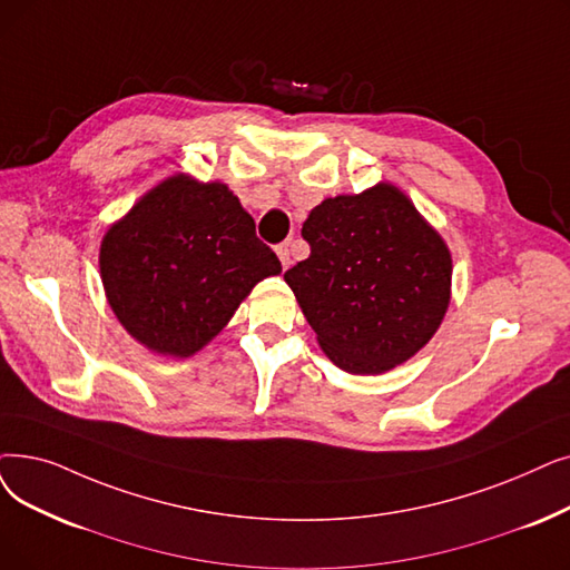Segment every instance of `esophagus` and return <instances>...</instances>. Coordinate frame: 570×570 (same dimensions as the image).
I'll list each match as a JSON object with an SVG mask.
<instances>
[{"label": "esophagus", "mask_w": 570, "mask_h": 570, "mask_svg": "<svg viewBox=\"0 0 570 570\" xmlns=\"http://www.w3.org/2000/svg\"><path fill=\"white\" fill-rule=\"evenodd\" d=\"M277 256H279V261H282V267L286 269V267L291 265V252H288L286 244H279V246H277Z\"/></svg>", "instance_id": "1"}]
</instances>
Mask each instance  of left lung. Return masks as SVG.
<instances>
[{
    "mask_svg": "<svg viewBox=\"0 0 570 570\" xmlns=\"http://www.w3.org/2000/svg\"><path fill=\"white\" fill-rule=\"evenodd\" d=\"M303 237L312 254L284 279L337 367L382 375L429 344L450 307L452 254L399 186L326 197Z\"/></svg>",
    "mask_w": 570,
    "mask_h": 570,
    "instance_id": "left-lung-1",
    "label": "left lung"
}]
</instances>
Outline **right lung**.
<instances>
[{
	"mask_svg": "<svg viewBox=\"0 0 570 570\" xmlns=\"http://www.w3.org/2000/svg\"><path fill=\"white\" fill-rule=\"evenodd\" d=\"M279 272L239 197L186 171L146 190L100 244V277L120 326L171 358L200 352L252 288Z\"/></svg>",
	"mask_w": 570,
	"mask_h": 570,
	"instance_id": "obj_1",
	"label": "right lung"
}]
</instances>
